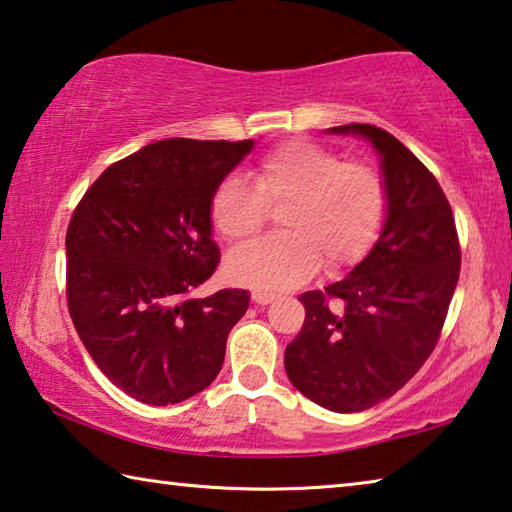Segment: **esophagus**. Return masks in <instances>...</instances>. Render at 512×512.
Returning <instances> with one entry per match:
<instances>
[{
	"label": "esophagus",
	"mask_w": 512,
	"mask_h": 512,
	"mask_svg": "<svg viewBox=\"0 0 512 512\" xmlns=\"http://www.w3.org/2000/svg\"><path fill=\"white\" fill-rule=\"evenodd\" d=\"M251 299H254L256 306H267V304H272V301H274V297L272 295H265V292H254V295H251Z\"/></svg>",
	"instance_id": "1"
}]
</instances>
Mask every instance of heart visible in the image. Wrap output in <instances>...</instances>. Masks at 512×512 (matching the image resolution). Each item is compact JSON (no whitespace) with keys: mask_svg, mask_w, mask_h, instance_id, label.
<instances>
[{"mask_svg":"<svg viewBox=\"0 0 512 512\" xmlns=\"http://www.w3.org/2000/svg\"><path fill=\"white\" fill-rule=\"evenodd\" d=\"M286 204V236L258 240L226 258V276L258 292H286L322 265L331 272L358 263L379 238L388 215L381 174L313 142H286L251 167V183L231 174L217 186L211 220L229 242L261 231L267 206Z\"/></svg>","mask_w":512,"mask_h":512,"instance_id":"1","label":"heart"}]
</instances>
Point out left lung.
<instances>
[{"label": "left lung", "instance_id": "left-lung-1", "mask_svg": "<svg viewBox=\"0 0 512 512\" xmlns=\"http://www.w3.org/2000/svg\"><path fill=\"white\" fill-rule=\"evenodd\" d=\"M326 133L374 147L388 215L354 270L299 297L306 320L283 363L317 406L360 413L404 388L431 356L458 283L460 247L445 192L408 147L372 124Z\"/></svg>", "mask_w": 512, "mask_h": 512}]
</instances>
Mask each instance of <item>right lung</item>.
Listing matches in <instances>:
<instances>
[{
  "label": "right lung",
  "instance_id": "add662e5",
  "mask_svg": "<svg viewBox=\"0 0 512 512\" xmlns=\"http://www.w3.org/2000/svg\"><path fill=\"white\" fill-rule=\"evenodd\" d=\"M254 140L170 138L106 167L67 226V308L99 370L149 406L220 374L247 290L195 299L220 263L211 201Z\"/></svg>",
  "mask_w": 512,
  "mask_h": 512
}]
</instances>
